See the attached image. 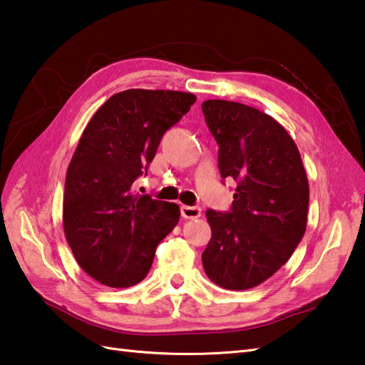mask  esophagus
I'll list each match as a JSON object with an SVG mask.
<instances>
[{
  "label": "esophagus",
  "mask_w": 365,
  "mask_h": 365,
  "mask_svg": "<svg viewBox=\"0 0 365 365\" xmlns=\"http://www.w3.org/2000/svg\"><path fill=\"white\" fill-rule=\"evenodd\" d=\"M181 215L184 219H198L202 215V210L198 206H181Z\"/></svg>",
  "instance_id": "esophagus-1"
}]
</instances>
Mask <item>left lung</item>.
I'll use <instances>...</instances> for the list:
<instances>
[{
  "label": "left lung",
  "mask_w": 365,
  "mask_h": 365,
  "mask_svg": "<svg viewBox=\"0 0 365 365\" xmlns=\"http://www.w3.org/2000/svg\"><path fill=\"white\" fill-rule=\"evenodd\" d=\"M202 110L219 145L220 176L237 182L232 210L206 211L212 236L203 267L215 285L249 289L277 272L306 233L307 175L293 138L269 115L220 99Z\"/></svg>",
  "instance_id": "1"
}]
</instances>
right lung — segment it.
Segmentation results:
<instances>
[{
  "instance_id": "add662e5",
  "label": "right lung",
  "mask_w": 365,
  "mask_h": 365,
  "mask_svg": "<svg viewBox=\"0 0 365 365\" xmlns=\"http://www.w3.org/2000/svg\"><path fill=\"white\" fill-rule=\"evenodd\" d=\"M197 101L192 93L128 89L113 94L81 133L64 184L63 225L88 276L111 288L137 285L180 206L133 190L160 140Z\"/></svg>"
}]
</instances>
